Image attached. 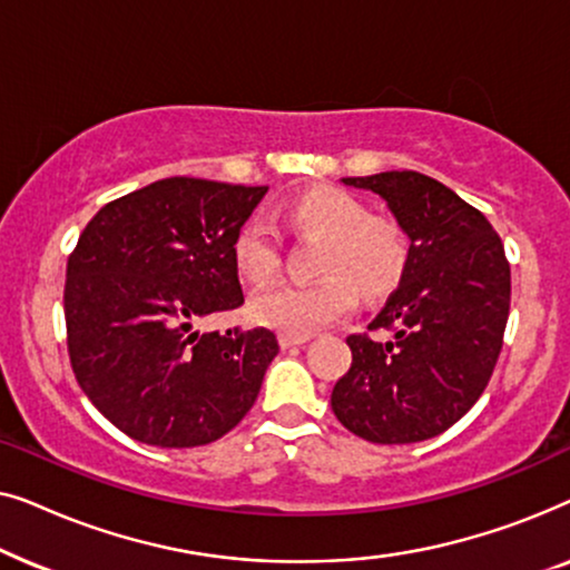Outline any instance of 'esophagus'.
<instances>
[{
  "label": "esophagus",
  "instance_id": "34e87169",
  "mask_svg": "<svg viewBox=\"0 0 570 570\" xmlns=\"http://www.w3.org/2000/svg\"><path fill=\"white\" fill-rule=\"evenodd\" d=\"M308 337H293V334H279V347H295L306 345Z\"/></svg>",
  "mask_w": 570,
  "mask_h": 570
}]
</instances>
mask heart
I'll return each mask as SVG.
<instances>
[{"label":"heart","mask_w":570,"mask_h":570,"mask_svg":"<svg viewBox=\"0 0 570 570\" xmlns=\"http://www.w3.org/2000/svg\"><path fill=\"white\" fill-rule=\"evenodd\" d=\"M287 223L303 236L318 238L316 283H277L254 293L248 314L269 330L308 337L337 322L355 303V287L365 298L392 293L407 269V236L394 220L373 217L355 194L324 186L295 197L285 209ZM240 275L262 285L279 267V236L267 217L254 215L238 225L230 240Z\"/></svg>","instance_id":"heart-1"}]
</instances>
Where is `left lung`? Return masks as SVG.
Instances as JSON below:
<instances>
[{"instance_id": "obj_1", "label": "left lung", "mask_w": 570, "mask_h": 570, "mask_svg": "<svg viewBox=\"0 0 570 570\" xmlns=\"http://www.w3.org/2000/svg\"><path fill=\"white\" fill-rule=\"evenodd\" d=\"M342 181L386 199L410 256L368 332L347 337L353 365L332 389V410L371 443L433 439L480 400L501 355L511 306L501 236L480 209L417 170Z\"/></svg>"}]
</instances>
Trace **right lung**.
<instances>
[{"mask_svg":"<svg viewBox=\"0 0 570 570\" xmlns=\"http://www.w3.org/2000/svg\"><path fill=\"white\" fill-rule=\"evenodd\" d=\"M267 186L170 176L100 207L67 262L77 384L129 439L205 446L233 431L279 353L269 330L194 324L244 303L230 240Z\"/></svg>","mask_w":570,"mask_h":570,"instance_id":"add662e5","label":"right lung"}]
</instances>
